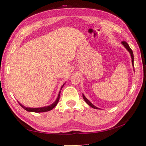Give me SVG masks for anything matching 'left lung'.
<instances>
[{
  "label": "left lung",
  "instance_id": "8db88e82",
  "mask_svg": "<svg viewBox=\"0 0 146 146\" xmlns=\"http://www.w3.org/2000/svg\"><path fill=\"white\" fill-rule=\"evenodd\" d=\"M122 45H123V46H124L125 48L127 49V50L129 52L130 55H131V59H132V65H133V67H134V56H133V53L132 49L130 48V47L129 46V45H128V44L126 42L122 41ZM82 97H83L84 100H85V102H86V103H87L89 106H91V108H94V109H97V110H98V109H99V108H98L97 107H96L95 106H94V105L93 104H91V103L90 102V100H88V99H87V98H86V97H85L84 95H82Z\"/></svg>",
  "mask_w": 146,
  "mask_h": 146
}]
</instances>
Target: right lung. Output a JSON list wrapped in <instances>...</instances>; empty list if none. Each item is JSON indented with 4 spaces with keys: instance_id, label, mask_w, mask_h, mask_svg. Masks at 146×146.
<instances>
[{
    "instance_id": "obj_1",
    "label": "right lung",
    "mask_w": 146,
    "mask_h": 146,
    "mask_svg": "<svg viewBox=\"0 0 146 146\" xmlns=\"http://www.w3.org/2000/svg\"><path fill=\"white\" fill-rule=\"evenodd\" d=\"M64 84H63V86H62V88L60 89V90H62V87L64 86ZM60 92H59L58 95V97H57V98H56V100L52 104H51L50 106H45V107H42V108H28V107H25L24 106H23L21 104V103H19V104L20 105H21V106L23 108H24V110H26L27 111H29V112H35V113H41V112H46V111H50L52 110V109H53L55 107V106H56V104H57L58 101H59V98H60Z\"/></svg>"
}]
</instances>
